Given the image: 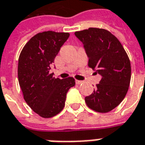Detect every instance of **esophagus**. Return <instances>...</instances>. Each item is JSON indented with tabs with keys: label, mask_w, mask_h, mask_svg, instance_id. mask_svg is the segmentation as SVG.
<instances>
[{
	"label": "esophagus",
	"mask_w": 145,
	"mask_h": 145,
	"mask_svg": "<svg viewBox=\"0 0 145 145\" xmlns=\"http://www.w3.org/2000/svg\"><path fill=\"white\" fill-rule=\"evenodd\" d=\"M75 82H76V84H77V85H80V84H82V83H83V81H79V80H76L75 81Z\"/></svg>",
	"instance_id": "1"
}]
</instances>
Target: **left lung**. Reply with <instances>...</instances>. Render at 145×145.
Returning <instances> with one entry per match:
<instances>
[{
  "label": "left lung",
  "mask_w": 145,
  "mask_h": 145,
  "mask_svg": "<svg viewBox=\"0 0 145 145\" xmlns=\"http://www.w3.org/2000/svg\"><path fill=\"white\" fill-rule=\"evenodd\" d=\"M84 45L88 67L102 76L96 89L85 98L90 109L108 112L116 108L127 95L131 78V62L118 39L103 29L89 28L75 32Z\"/></svg>",
  "instance_id": "8db88e82"
}]
</instances>
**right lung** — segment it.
Masks as SVG:
<instances>
[{
  "label": "right lung",
  "instance_id": "1",
  "mask_svg": "<svg viewBox=\"0 0 145 145\" xmlns=\"http://www.w3.org/2000/svg\"><path fill=\"white\" fill-rule=\"evenodd\" d=\"M68 33L42 32L30 39L18 58V77L24 99L43 118L58 114L65 105L67 93L74 86L72 77L55 78L50 70Z\"/></svg>",
  "mask_w": 145,
  "mask_h": 145
}]
</instances>
